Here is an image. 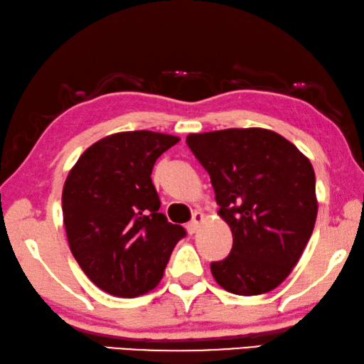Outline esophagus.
I'll return each mask as SVG.
<instances>
[{
  "mask_svg": "<svg viewBox=\"0 0 364 364\" xmlns=\"http://www.w3.org/2000/svg\"><path fill=\"white\" fill-rule=\"evenodd\" d=\"M204 220V215H203V213H199V210H196V213H193V219L188 222V225H186V229H188V232L189 234H196L198 232V227H199V224L200 222Z\"/></svg>",
  "mask_w": 364,
  "mask_h": 364,
  "instance_id": "esophagus-1",
  "label": "esophagus"
}]
</instances>
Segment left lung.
I'll list each match as a JSON object with an SVG mask.
<instances>
[{"instance_id": "obj_1", "label": "left lung", "mask_w": 364, "mask_h": 364, "mask_svg": "<svg viewBox=\"0 0 364 364\" xmlns=\"http://www.w3.org/2000/svg\"><path fill=\"white\" fill-rule=\"evenodd\" d=\"M188 147L209 173L234 245L210 271L225 291L257 296L287 278L312 235L316 175L296 145L267 129L191 134Z\"/></svg>"}]
</instances>
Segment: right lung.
I'll use <instances>...</instances> for the list:
<instances>
[{
  "instance_id": "add662e5",
  "label": "right lung",
  "mask_w": 364,
  "mask_h": 364,
  "mask_svg": "<svg viewBox=\"0 0 364 364\" xmlns=\"http://www.w3.org/2000/svg\"><path fill=\"white\" fill-rule=\"evenodd\" d=\"M178 137L114 134L80 156L65 181L63 224L85 274L107 294L137 297L159 284L186 230L160 213L151 170Z\"/></svg>"
}]
</instances>
